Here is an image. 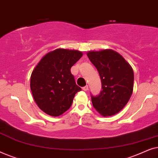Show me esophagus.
I'll list each match as a JSON object with an SVG mask.
<instances>
[{
	"mask_svg": "<svg viewBox=\"0 0 158 158\" xmlns=\"http://www.w3.org/2000/svg\"><path fill=\"white\" fill-rule=\"evenodd\" d=\"M83 90H84V91H87V90H88V85L84 86V87H83Z\"/></svg>",
	"mask_w": 158,
	"mask_h": 158,
	"instance_id": "34e87169",
	"label": "esophagus"
}]
</instances>
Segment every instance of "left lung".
<instances>
[{
    "label": "left lung",
    "mask_w": 158,
    "mask_h": 158,
    "mask_svg": "<svg viewBox=\"0 0 158 158\" xmlns=\"http://www.w3.org/2000/svg\"><path fill=\"white\" fill-rule=\"evenodd\" d=\"M87 56L98 71L103 89L98 96H91L93 106L103 116L115 115L127 105L132 94V68L112 49L89 51Z\"/></svg>",
    "instance_id": "8db88e82"
}]
</instances>
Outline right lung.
Wrapping results in <instances>:
<instances>
[{"label": "right lung", "instance_id": "add662e5", "mask_svg": "<svg viewBox=\"0 0 158 158\" xmlns=\"http://www.w3.org/2000/svg\"><path fill=\"white\" fill-rule=\"evenodd\" d=\"M83 52L75 49H57L43 57L32 71L30 88L39 108L52 116L64 113L81 88L75 83L70 68Z\"/></svg>", "mask_w": 158, "mask_h": 158}]
</instances>
